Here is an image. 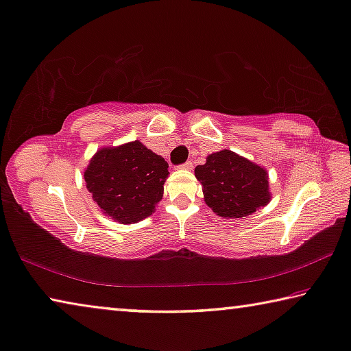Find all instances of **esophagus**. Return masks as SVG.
<instances>
[{"instance_id": "obj_1", "label": "esophagus", "mask_w": 351, "mask_h": 351, "mask_svg": "<svg viewBox=\"0 0 351 351\" xmlns=\"http://www.w3.org/2000/svg\"><path fill=\"white\" fill-rule=\"evenodd\" d=\"M192 167H193L192 162L187 160V162H184V164L181 165V169H182V170H192Z\"/></svg>"}]
</instances>
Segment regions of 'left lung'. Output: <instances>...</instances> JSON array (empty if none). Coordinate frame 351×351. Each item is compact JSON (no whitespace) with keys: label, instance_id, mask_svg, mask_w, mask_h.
<instances>
[{"label":"left lung","instance_id":"1","mask_svg":"<svg viewBox=\"0 0 351 351\" xmlns=\"http://www.w3.org/2000/svg\"><path fill=\"white\" fill-rule=\"evenodd\" d=\"M206 205L217 216H250L271 200L268 171L230 149L209 154L206 164L195 167Z\"/></svg>","mask_w":351,"mask_h":351}]
</instances>
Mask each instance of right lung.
I'll return each mask as SVG.
<instances>
[{"label": "right lung", "mask_w": 351, "mask_h": 351, "mask_svg": "<svg viewBox=\"0 0 351 351\" xmlns=\"http://www.w3.org/2000/svg\"><path fill=\"white\" fill-rule=\"evenodd\" d=\"M83 178L104 214L119 223H135L151 216L162 200L169 164L135 140L99 149Z\"/></svg>", "instance_id": "1"}]
</instances>
